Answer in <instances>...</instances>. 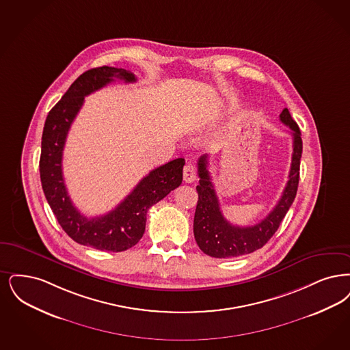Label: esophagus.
<instances>
[{"mask_svg": "<svg viewBox=\"0 0 350 350\" xmlns=\"http://www.w3.org/2000/svg\"><path fill=\"white\" fill-rule=\"evenodd\" d=\"M196 170L193 164H186L183 167V180L187 183L196 181Z\"/></svg>", "mask_w": 350, "mask_h": 350, "instance_id": "34e87169", "label": "esophagus"}]
</instances>
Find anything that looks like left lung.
<instances>
[{
	"label": "left lung",
	"mask_w": 350,
	"mask_h": 350,
	"mask_svg": "<svg viewBox=\"0 0 350 350\" xmlns=\"http://www.w3.org/2000/svg\"><path fill=\"white\" fill-rule=\"evenodd\" d=\"M280 121L284 125L289 126L293 135V154L289 180L275 208L258 224L238 226L226 221L211 181L210 172L207 169V154L200 156L198 161L199 185L196 186L198 204L194 216V237L199 249L204 254L221 259L241 256L263 247L269 238L275 234L280 223L291 208L299 182L302 139L299 127L286 108L280 114Z\"/></svg>",
	"instance_id": "obj_1"
}]
</instances>
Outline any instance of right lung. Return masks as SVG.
<instances>
[{
    "label": "right lung",
    "instance_id": "obj_1",
    "mask_svg": "<svg viewBox=\"0 0 350 350\" xmlns=\"http://www.w3.org/2000/svg\"><path fill=\"white\" fill-rule=\"evenodd\" d=\"M114 79L137 82L131 71L101 66L83 72L48 113L42 130L40 178L42 191L58 224L75 242L105 252H125L139 242L148 208L182 182L185 159L178 157L151 170L114 210L98 217H85L72 204L62 174V152L71 124L81 111L84 96Z\"/></svg>",
    "mask_w": 350,
    "mask_h": 350
}]
</instances>
